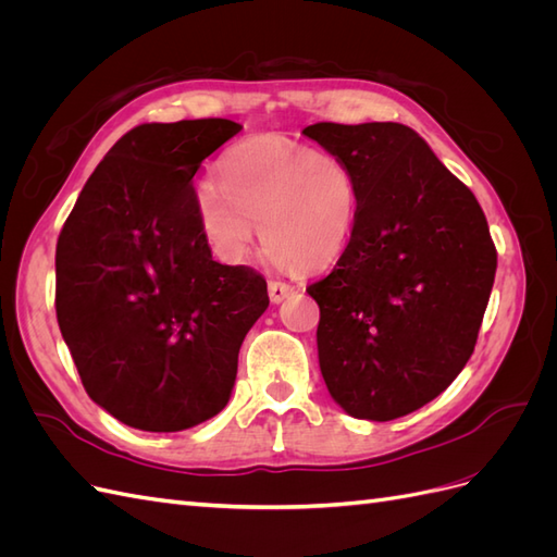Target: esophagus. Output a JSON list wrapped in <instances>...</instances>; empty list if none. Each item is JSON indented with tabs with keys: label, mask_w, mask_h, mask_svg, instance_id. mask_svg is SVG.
<instances>
[{
	"label": "esophagus",
	"mask_w": 557,
	"mask_h": 557,
	"mask_svg": "<svg viewBox=\"0 0 557 557\" xmlns=\"http://www.w3.org/2000/svg\"><path fill=\"white\" fill-rule=\"evenodd\" d=\"M293 293V285L285 283V281H269V299L274 301V305H281V301Z\"/></svg>",
	"instance_id": "34e87169"
}]
</instances>
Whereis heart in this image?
Returning <instances> with one entry per match:
<instances>
[{
    "instance_id": "1",
    "label": "heart",
    "mask_w": 557,
    "mask_h": 557,
    "mask_svg": "<svg viewBox=\"0 0 557 557\" xmlns=\"http://www.w3.org/2000/svg\"><path fill=\"white\" fill-rule=\"evenodd\" d=\"M358 213L348 164L330 150L281 137L239 144L221 164V183L197 188V215L213 252L242 262L262 242L281 264L323 267L342 256Z\"/></svg>"
}]
</instances>
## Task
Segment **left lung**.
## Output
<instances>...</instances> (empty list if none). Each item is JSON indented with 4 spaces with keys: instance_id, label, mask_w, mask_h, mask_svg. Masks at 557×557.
<instances>
[{
    "instance_id": "8db88e82",
    "label": "left lung",
    "mask_w": 557,
    "mask_h": 557,
    "mask_svg": "<svg viewBox=\"0 0 557 557\" xmlns=\"http://www.w3.org/2000/svg\"><path fill=\"white\" fill-rule=\"evenodd\" d=\"M309 139L356 178L358 213L332 272L311 283L332 399L364 420L425 407L471 358L497 250L483 209L399 123H315Z\"/></svg>"
}]
</instances>
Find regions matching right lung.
<instances>
[{
    "mask_svg": "<svg viewBox=\"0 0 557 557\" xmlns=\"http://www.w3.org/2000/svg\"><path fill=\"white\" fill-rule=\"evenodd\" d=\"M242 125L146 123L83 185L55 248V311L83 387L121 423L195 428L225 409L269 307L250 267L211 258L193 176Z\"/></svg>",
    "mask_w": 557,
    "mask_h": 557,
    "instance_id": "1",
    "label": "right lung"
}]
</instances>
